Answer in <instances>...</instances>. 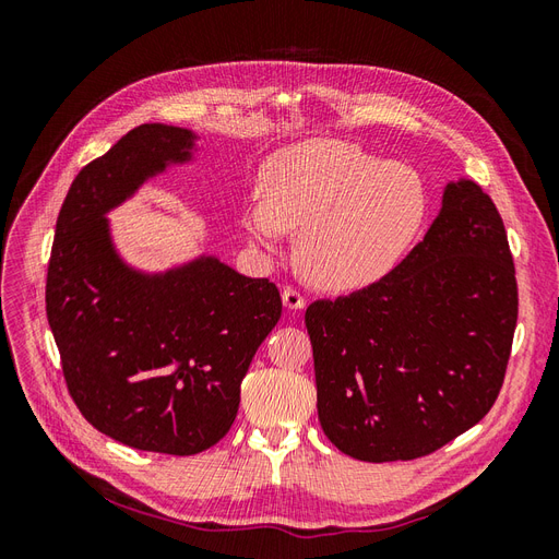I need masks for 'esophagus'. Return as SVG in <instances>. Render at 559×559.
Instances as JSON below:
<instances>
[{"label": "esophagus", "mask_w": 559, "mask_h": 559, "mask_svg": "<svg viewBox=\"0 0 559 559\" xmlns=\"http://www.w3.org/2000/svg\"><path fill=\"white\" fill-rule=\"evenodd\" d=\"M282 300H284V306L289 308V310L306 308V298H302V294L298 289H294V286H284V289H282Z\"/></svg>", "instance_id": "esophagus-1"}]
</instances>
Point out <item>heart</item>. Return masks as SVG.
<instances>
[{
	"mask_svg": "<svg viewBox=\"0 0 559 559\" xmlns=\"http://www.w3.org/2000/svg\"><path fill=\"white\" fill-rule=\"evenodd\" d=\"M259 186L245 210L247 233L273 247L286 230H300L298 263L326 289H357L386 275L429 212L415 167L335 140L277 151Z\"/></svg>",
	"mask_w": 559,
	"mask_h": 559,
	"instance_id": "heart-1",
	"label": "heart"
}]
</instances>
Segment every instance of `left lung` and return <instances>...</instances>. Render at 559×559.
<instances>
[{"label": "left lung", "mask_w": 559, "mask_h": 559, "mask_svg": "<svg viewBox=\"0 0 559 559\" xmlns=\"http://www.w3.org/2000/svg\"><path fill=\"white\" fill-rule=\"evenodd\" d=\"M515 324L501 214L478 183H448L441 214L392 273L308 308L321 429L361 462L436 452L495 405Z\"/></svg>", "instance_id": "left-lung-1"}]
</instances>
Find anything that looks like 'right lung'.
<instances>
[{"label": "right lung", "mask_w": 559, "mask_h": 559, "mask_svg": "<svg viewBox=\"0 0 559 559\" xmlns=\"http://www.w3.org/2000/svg\"><path fill=\"white\" fill-rule=\"evenodd\" d=\"M189 130L144 123L72 181L46 275V317L67 392L114 441L198 454L222 441L240 384L282 314L277 286L216 259L160 277L121 263L105 212L170 160L189 158Z\"/></svg>", "instance_id": "1"}]
</instances>
